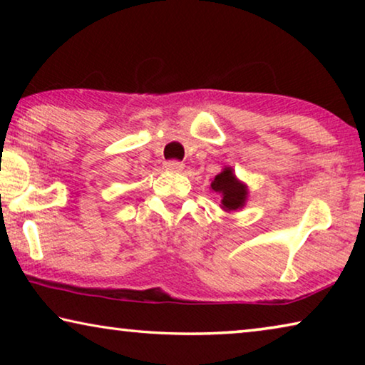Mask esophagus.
<instances>
[{"instance_id":"esophagus-1","label":"esophagus","mask_w":365,"mask_h":365,"mask_svg":"<svg viewBox=\"0 0 365 365\" xmlns=\"http://www.w3.org/2000/svg\"><path fill=\"white\" fill-rule=\"evenodd\" d=\"M164 168L170 172H180L183 170V164L178 160H168V163H164Z\"/></svg>"}]
</instances>
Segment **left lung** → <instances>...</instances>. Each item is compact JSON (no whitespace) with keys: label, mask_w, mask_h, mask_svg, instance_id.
<instances>
[{"label":"left lung","mask_w":365,"mask_h":365,"mask_svg":"<svg viewBox=\"0 0 365 365\" xmlns=\"http://www.w3.org/2000/svg\"><path fill=\"white\" fill-rule=\"evenodd\" d=\"M211 191L220 196V207L225 212L243 209L250 196L248 185L235 175L232 168H224L220 174L214 177L211 182Z\"/></svg>","instance_id":"1"}]
</instances>
